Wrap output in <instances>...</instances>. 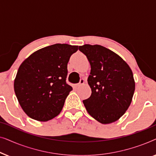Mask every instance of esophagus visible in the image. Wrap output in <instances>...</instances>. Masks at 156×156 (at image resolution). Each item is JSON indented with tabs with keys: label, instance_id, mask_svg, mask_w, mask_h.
I'll list each match as a JSON object with an SVG mask.
<instances>
[{
	"label": "esophagus",
	"instance_id": "esophagus-1",
	"mask_svg": "<svg viewBox=\"0 0 156 156\" xmlns=\"http://www.w3.org/2000/svg\"><path fill=\"white\" fill-rule=\"evenodd\" d=\"M84 84V80H83V79H82V80H80V83H79V84H76V87L81 86V85H82V84Z\"/></svg>",
	"mask_w": 156,
	"mask_h": 156
}]
</instances>
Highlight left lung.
Listing matches in <instances>:
<instances>
[{
    "mask_svg": "<svg viewBox=\"0 0 156 156\" xmlns=\"http://www.w3.org/2000/svg\"><path fill=\"white\" fill-rule=\"evenodd\" d=\"M79 50L91 65L90 97L83 101L87 112L103 124L119 120L129 108L135 81L129 65L113 51L99 44H84Z\"/></svg>",
    "mask_w": 156,
    "mask_h": 156,
    "instance_id": "1",
    "label": "left lung"
}]
</instances>
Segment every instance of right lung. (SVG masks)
Segmentation results:
<instances>
[{
  "mask_svg": "<svg viewBox=\"0 0 156 156\" xmlns=\"http://www.w3.org/2000/svg\"><path fill=\"white\" fill-rule=\"evenodd\" d=\"M78 46L55 44L38 50L23 62L14 80V91L31 119L48 121L59 115L72 87L66 83L67 63Z\"/></svg>",
  "mask_w": 156,
  "mask_h": 156,
  "instance_id": "add662e5",
  "label": "right lung"
}]
</instances>
